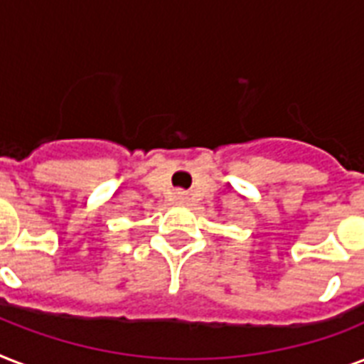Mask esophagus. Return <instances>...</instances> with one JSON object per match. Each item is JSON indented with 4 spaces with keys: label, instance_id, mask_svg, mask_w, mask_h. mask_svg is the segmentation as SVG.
Segmentation results:
<instances>
[{
    "label": "esophagus",
    "instance_id": "1",
    "mask_svg": "<svg viewBox=\"0 0 364 364\" xmlns=\"http://www.w3.org/2000/svg\"><path fill=\"white\" fill-rule=\"evenodd\" d=\"M185 198H187V194L179 191V193H177V200H185Z\"/></svg>",
    "mask_w": 364,
    "mask_h": 364
}]
</instances>
